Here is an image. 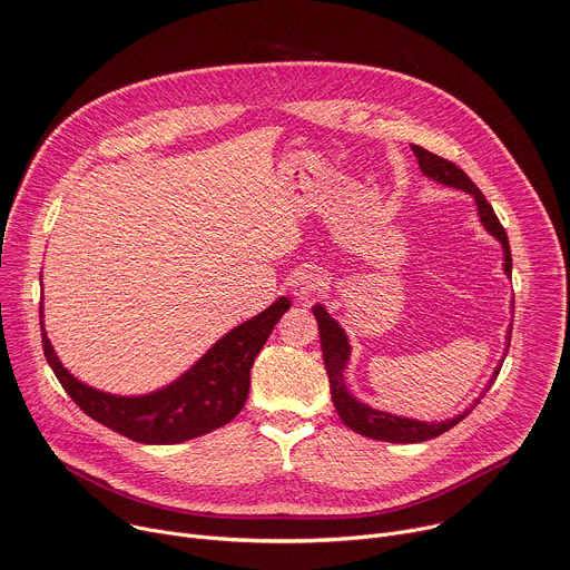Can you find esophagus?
<instances>
[{
	"label": "esophagus",
	"mask_w": 570,
	"mask_h": 570,
	"mask_svg": "<svg viewBox=\"0 0 570 570\" xmlns=\"http://www.w3.org/2000/svg\"><path fill=\"white\" fill-rule=\"evenodd\" d=\"M323 288V275L318 271H302L291 282V293L295 299H312Z\"/></svg>",
	"instance_id": "1"
}]
</instances>
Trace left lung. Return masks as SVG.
<instances>
[{"mask_svg": "<svg viewBox=\"0 0 570 570\" xmlns=\"http://www.w3.org/2000/svg\"><path fill=\"white\" fill-rule=\"evenodd\" d=\"M413 157L419 161V168L423 173V177L441 184V186H450L456 190H463L473 195L475 204H478V214H480V223L482 227L502 245V254H504V275L511 277V249H509V238L498 220V216L493 214V206L487 202V197L482 195V190L469 179L463 170H459L454 164L436 157V154L428 151L425 147L411 145ZM513 308V304H511ZM312 312L318 321V330H321V345H323V358H325V368H327V377H330V389H332V400L336 406V413L341 416V421L356 434L368 436L375 441H389V443H421V441H430L443 432H448L450 428H454L456 423H461L469 413L475 409V404L482 400V393L469 409L456 413L452 419L445 421H419V419H409V416H395L391 411H382L375 409L371 404H366L364 400H358L356 395H352V391L345 384V371L350 364L352 356V345L347 338V332L341 327V323L336 318H332V314L325 308V304H314ZM509 338L511 332H507V347L509 350ZM502 368V361L495 366L493 377L489 380V386L495 382L498 373Z\"/></svg>", "mask_w": 570, "mask_h": 570, "instance_id": "left-lung-1", "label": "left lung"}]
</instances>
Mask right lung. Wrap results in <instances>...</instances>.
I'll list each match as a JSON object with an SVG mask.
<instances>
[{"mask_svg":"<svg viewBox=\"0 0 570 570\" xmlns=\"http://www.w3.org/2000/svg\"><path fill=\"white\" fill-rule=\"evenodd\" d=\"M288 308L291 299L277 297L262 314L218 338L177 380L138 395L109 393L75 377L45 332L40 304L42 350L66 393L92 421L138 443L173 445L218 430L238 416L247 400L254 358Z\"/></svg>","mask_w":570,"mask_h":570,"instance_id":"obj_1","label":"right lung"}]
</instances>
